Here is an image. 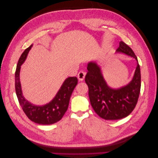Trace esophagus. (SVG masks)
<instances>
[{
  "label": "esophagus",
  "mask_w": 158,
  "mask_h": 158,
  "mask_svg": "<svg viewBox=\"0 0 158 158\" xmlns=\"http://www.w3.org/2000/svg\"><path fill=\"white\" fill-rule=\"evenodd\" d=\"M85 73L84 71H80L78 74V76L77 77L78 78V80L79 81H83L84 78H85Z\"/></svg>",
  "instance_id": "1"
}]
</instances>
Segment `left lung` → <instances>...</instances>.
<instances>
[{
	"instance_id": "1",
	"label": "left lung",
	"mask_w": 158,
	"mask_h": 158,
	"mask_svg": "<svg viewBox=\"0 0 158 158\" xmlns=\"http://www.w3.org/2000/svg\"><path fill=\"white\" fill-rule=\"evenodd\" d=\"M118 52H123L137 60V66L131 82L120 89L110 88L100 68L95 63L88 64L85 82L88 86L91 105L98 115L106 120H118L127 117L136 107L141 87V75L137 57L130 47L119 43Z\"/></svg>"
}]
</instances>
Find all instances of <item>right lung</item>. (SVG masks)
<instances>
[{
	"mask_svg": "<svg viewBox=\"0 0 158 158\" xmlns=\"http://www.w3.org/2000/svg\"><path fill=\"white\" fill-rule=\"evenodd\" d=\"M31 47L32 45L23 52L17 64L15 73L16 95L23 112L31 121L40 125H51L59 121L67 111L72 93L78 84V78L69 77L66 79L55 98L45 106H36L26 101L22 95L20 82V70L21 65L26 60Z\"/></svg>",
	"mask_w": 158,
	"mask_h": 158,
	"instance_id": "add662e5",
	"label": "right lung"
}]
</instances>
